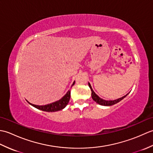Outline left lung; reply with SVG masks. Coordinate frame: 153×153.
Wrapping results in <instances>:
<instances>
[{
	"instance_id": "1",
	"label": "left lung",
	"mask_w": 153,
	"mask_h": 153,
	"mask_svg": "<svg viewBox=\"0 0 153 153\" xmlns=\"http://www.w3.org/2000/svg\"><path fill=\"white\" fill-rule=\"evenodd\" d=\"M89 87H90L91 90V96H92V98H93V100H95V101L97 103L99 104V105H103V106H112V105H115V104L119 102L120 100H122L123 99H124L125 97L127 95H128V94H127V95H126L125 96L122 97V98H120V99L114 100H104L101 98H100V97L98 95H97L95 92L93 91L92 87H91V86L89 83Z\"/></svg>"
}]
</instances>
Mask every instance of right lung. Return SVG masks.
<instances>
[{
    "mask_svg": "<svg viewBox=\"0 0 153 153\" xmlns=\"http://www.w3.org/2000/svg\"><path fill=\"white\" fill-rule=\"evenodd\" d=\"M74 83H75V82L73 83V85L71 86H73L74 85ZM70 99V91H68L66 95H65L61 99L58 100V101L51 103L49 105H47L44 106H39V105H33V104H31L29 102H28L30 103L31 105L35 107L36 108L43 110V111L56 112V111H58V110H61L62 109L64 108L68 105Z\"/></svg>",
    "mask_w": 153,
    "mask_h": 153,
    "instance_id": "right-lung-1",
    "label": "right lung"
}]
</instances>
